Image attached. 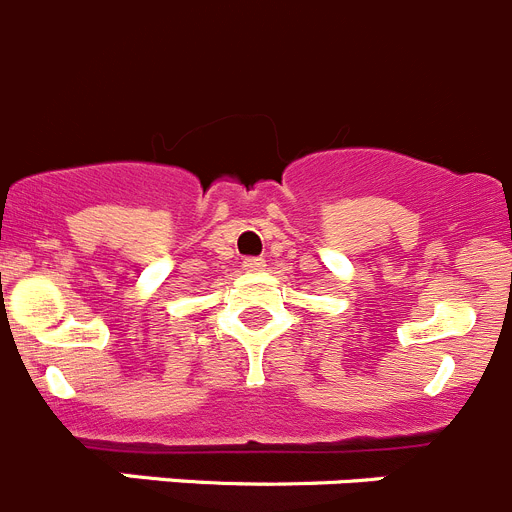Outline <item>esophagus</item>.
Masks as SVG:
<instances>
[{
  "label": "esophagus",
  "instance_id": "34e87169",
  "mask_svg": "<svg viewBox=\"0 0 512 512\" xmlns=\"http://www.w3.org/2000/svg\"><path fill=\"white\" fill-rule=\"evenodd\" d=\"M266 266L264 259H259V256H248V259H243V269L246 271H261Z\"/></svg>",
  "mask_w": 512,
  "mask_h": 512
}]
</instances>
